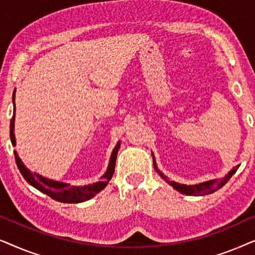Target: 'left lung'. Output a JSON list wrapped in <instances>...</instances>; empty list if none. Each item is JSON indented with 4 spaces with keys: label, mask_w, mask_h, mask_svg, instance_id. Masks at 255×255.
Listing matches in <instances>:
<instances>
[{
    "label": "left lung",
    "mask_w": 255,
    "mask_h": 255,
    "mask_svg": "<svg viewBox=\"0 0 255 255\" xmlns=\"http://www.w3.org/2000/svg\"><path fill=\"white\" fill-rule=\"evenodd\" d=\"M152 155H153V153H152ZM153 165H154V168L156 172H158L159 175L161 176L167 183L170 184V186H172L175 190L179 191V193L184 194V195H189V196H204V195L215 193V191L221 189V188L224 186V184L228 182L230 179H231V176L237 172V169L239 168V166H236L235 168L230 170V172L226 174L224 177H222V179L209 180V181H205V182H201L198 184H191V186H187V184H181V183L174 182V181H170L167 179V176L163 175V174L158 169V167H156L154 155H153Z\"/></svg>",
    "instance_id": "left-lung-1"
}]
</instances>
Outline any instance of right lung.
Returning a JSON list of instances; mask_svg holds the SVG:
<instances>
[{
	"label": "right lung",
	"instance_id": "obj_1",
	"mask_svg": "<svg viewBox=\"0 0 255 255\" xmlns=\"http://www.w3.org/2000/svg\"><path fill=\"white\" fill-rule=\"evenodd\" d=\"M15 93L16 89L13 90L12 94V103H13V115L10 122V139H11L12 146L16 145V138H15V113H16V106H15ZM121 147V141L118 140L117 145L115 146L111 153L109 165L106 173L103 174L102 180L99 182L86 184V186H71L69 183L60 182V181H55L44 177L43 175H39L38 173H32L29 168H26V166L24 165L22 159L19 158L16 151L15 153V159L17 167H18L20 174H22L24 179L26 180L27 183H30L31 186L36 188L41 193L46 194L47 196H50L53 200L61 202V203H81V202L88 201L90 198L95 196L96 194H99L101 190H103L107 187V184L109 183V181L114 175L115 172V165H116V159H117V153L118 149Z\"/></svg>",
	"mask_w": 255,
	"mask_h": 255
}]
</instances>
